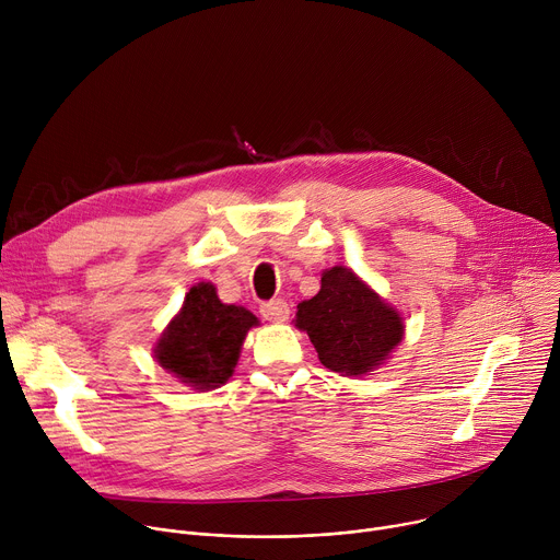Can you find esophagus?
<instances>
[{"mask_svg": "<svg viewBox=\"0 0 560 560\" xmlns=\"http://www.w3.org/2000/svg\"><path fill=\"white\" fill-rule=\"evenodd\" d=\"M259 312H261L266 322H272V324H283V322H288V316H290V307L283 299H272V301L261 303Z\"/></svg>", "mask_w": 560, "mask_h": 560, "instance_id": "1", "label": "esophagus"}]
</instances>
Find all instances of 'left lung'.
I'll return each instance as SVG.
<instances>
[{
    "label": "left lung",
    "instance_id": "1",
    "mask_svg": "<svg viewBox=\"0 0 560 560\" xmlns=\"http://www.w3.org/2000/svg\"><path fill=\"white\" fill-rule=\"evenodd\" d=\"M294 326L307 332L328 370L361 376L378 368L404 339V316L350 268L322 275V290L296 305Z\"/></svg>",
    "mask_w": 560,
    "mask_h": 560
}]
</instances>
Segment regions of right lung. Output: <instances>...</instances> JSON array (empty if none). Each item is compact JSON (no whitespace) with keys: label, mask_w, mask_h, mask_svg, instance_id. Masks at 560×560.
I'll return each mask as SVG.
<instances>
[{"label":"right lung","mask_w":560,"mask_h":560,"mask_svg":"<svg viewBox=\"0 0 560 560\" xmlns=\"http://www.w3.org/2000/svg\"><path fill=\"white\" fill-rule=\"evenodd\" d=\"M259 318L244 305H228L212 283L186 292L179 314L154 346V359L166 372L195 389L223 385L238 361L244 339Z\"/></svg>","instance_id":"right-lung-1"}]
</instances>
